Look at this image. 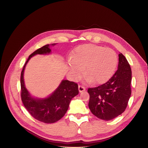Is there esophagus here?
<instances>
[{
  "mask_svg": "<svg viewBox=\"0 0 148 148\" xmlns=\"http://www.w3.org/2000/svg\"><path fill=\"white\" fill-rule=\"evenodd\" d=\"M78 90H79V92L80 93H81V92H84V91L85 90V87H84V86H82L79 85V86H78Z\"/></svg>",
  "mask_w": 148,
  "mask_h": 148,
  "instance_id": "1",
  "label": "esophagus"
}]
</instances>
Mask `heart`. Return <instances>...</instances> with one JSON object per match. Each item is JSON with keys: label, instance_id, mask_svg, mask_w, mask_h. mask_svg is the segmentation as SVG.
<instances>
[{"label": "heart", "instance_id": "b5f03b06", "mask_svg": "<svg viewBox=\"0 0 148 148\" xmlns=\"http://www.w3.org/2000/svg\"><path fill=\"white\" fill-rule=\"evenodd\" d=\"M69 69L75 79L83 74L86 81L100 84L114 74L117 64L116 53L111 48L94 44H84L75 48L73 57L69 62Z\"/></svg>", "mask_w": 148, "mask_h": 148}]
</instances>
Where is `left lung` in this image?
I'll use <instances>...</instances> for the list:
<instances>
[{"label":"left lung","instance_id":"left-lung-1","mask_svg":"<svg viewBox=\"0 0 148 148\" xmlns=\"http://www.w3.org/2000/svg\"><path fill=\"white\" fill-rule=\"evenodd\" d=\"M116 71L105 84L89 88V108L99 119L110 121L126 110L132 94V70L125 56L119 54Z\"/></svg>","mask_w":148,"mask_h":148}]
</instances>
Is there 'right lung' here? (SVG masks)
Instances as JSON below:
<instances>
[{
  "label": "right lung",
  "instance_id": "right-lung-1",
  "mask_svg": "<svg viewBox=\"0 0 148 148\" xmlns=\"http://www.w3.org/2000/svg\"><path fill=\"white\" fill-rule=\"evenodd\" d=\"M56 44L45 45L32 53L26 60L21 74L22 101L33 118L44 123H53L60 120L66 113L71 99L79 93L77 84L64 79L50 95L44 98L33 96L25 87L24 70L29 60L36 55L51 54L50 47Z\"/></svg>",
  "mask_w": 148,
  "mask_h": 148
}]
</instances>
